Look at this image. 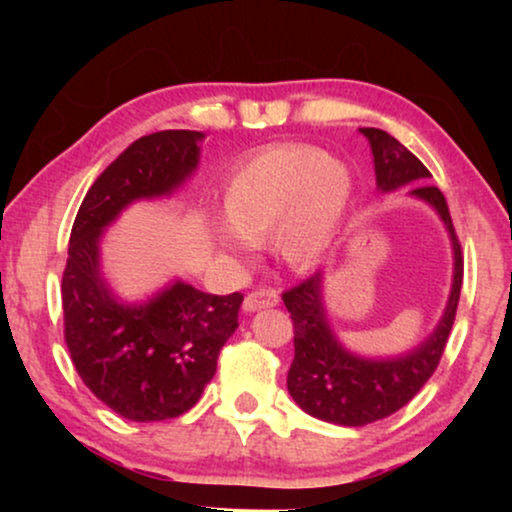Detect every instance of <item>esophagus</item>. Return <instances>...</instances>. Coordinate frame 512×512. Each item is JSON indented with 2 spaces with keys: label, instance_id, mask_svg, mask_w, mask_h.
Here are the masks:
<instances>
[{
  "label": "esophagus",
  "instance_id": "34e87169",
  "mask_svg": "<svg viewBox=\"0 0 512 512\" xmlns=\"http://www.w3.org/2000/svg\"><path fill=\"white\" fill-rule=\"evenodd\" d=\"M275 305H279V293L275 289H270V286L251 291L249 296L244 298V310L247 312H256L261 310V307H275Z\"/></svg>",
  "mask_w": 512,
  "mask_h": 512
}]
</instances>
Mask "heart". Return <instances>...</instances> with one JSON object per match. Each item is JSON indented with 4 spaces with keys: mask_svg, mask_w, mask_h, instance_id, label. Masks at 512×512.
<instances>
[{
    "mask_svg": "<svg viewBox=\"0 0 512 512\" xmlns=\"http://www.w3.org/2000/svg\"><path fill=\"white\" fill-rule=\"evenodd\" d=\"M352 181L345 165L312 144L270 146L249 158L226 191L230 226L223 247L247 254L251 242L272 237L291 265H310L324 254L345 214Z\"/></svg>",
    "mask_w": 512,
    "mask_h": 512,
    "instance_id": "heart-1",
    "label": "heart"
}]
</instances>
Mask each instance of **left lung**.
I'll return each instance as SVG.
<instances>
[{"label":"left lung","mask_w":512,"mask_h":512,"mask_svg":"<svg viewBox=\"0 0 512 512\" xmlns=\"http://www.w3.org/2000/svg\"><path fill=\"white\" fill-rule=\"evenodd\" d=\"M361 132L373 146L377 186L384 193L396 191L398 186L410 184V181H422V184H412L410 193L436 207L450 230L454 282L443 321L431 338L415 352L394 361H366L338 345L321 307V272H314L282 293L293 321V347H296L289 380H286L289 394L307 415L340 426L373 424L377 419L394 415L417 396V391L429 382L443 359L447 338L457 317L461 282H464V254H461L447 200L438 186L424 181L431 177V172L389 132L377 128H361Z\"/></svg>","instance_id":"left-lung-1"}]
</instances>
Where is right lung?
Instances as JSON below:
<instances>
[{"instance_id":"obj_1","label":"right lung","mask_w":512,"mask_h":512,"mask_svg":"<svg viewBox=\"0 0 512 512\" xmlns=\"http://www.w3.org/2000/svg\"><path fill=\"white\" fill-rule=\"evenodd\" d=\"M200 132L163 130L132 142L90 186L62 272L65 342L76 373L130 422H163L200 401L244 296H212L177 282L146 305L111 298L97 268L102 228L137 198L165 195L198 165Z\"/></svg>"}]
</instances>
